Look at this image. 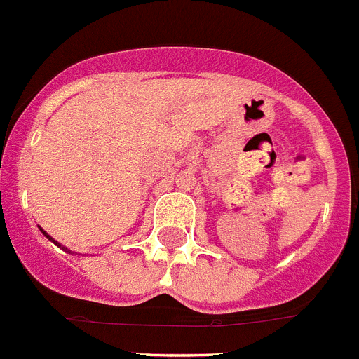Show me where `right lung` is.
Segmentation results:
<instances>
[{
  "instance_id": "obj_1",
  "label": "right lung",
  "mask_w": 359,
  "mask_h": 359,
  "mask_svg": "<svg viewBox=\"0 0 359 359\" xmlns=\"http://www.w3.org/2000/svg\"><path fill=\"white\" fill-rule=\"evenodd\" d=\"M43 234H45V236H47V238H48V240H52V238H50V236H48V234H47V232H45V231H43ZM54 243H56V241H54Z\"/></svg>"
}]
</instances>
